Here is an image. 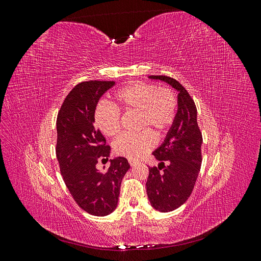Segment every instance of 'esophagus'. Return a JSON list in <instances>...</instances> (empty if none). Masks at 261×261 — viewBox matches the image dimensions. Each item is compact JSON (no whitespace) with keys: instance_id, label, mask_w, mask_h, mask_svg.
Listing matches in <instances>:
<instances>
[{"instance_id":"esophagus-1","label":"esophagus","mask_w":261,"mask_h":261,"mask_svg":"<svg viewBox=\"0 0 261 261\" xmlns=\"http://www.w3.org/2000/svg\"><path fill=\"white\" fill-rule=\"evenodd\" d=\"M128 162H129V164H130V167H136V165L138 164V162H136V161H134V160H129Z\"/></svg>"}]
</instances>
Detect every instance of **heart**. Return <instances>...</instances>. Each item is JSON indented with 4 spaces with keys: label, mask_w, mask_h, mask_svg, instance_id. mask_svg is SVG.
I'll return each instance as SVG.
<instances>
[{
    "label": "heart",
    "mask_w": 261,
    "mask_h": 261,
    "mask_svg": "<svg viewBox=\"0 0 261 261\" xmlns=\"http://www.w3.org/2000/svg\"><path fill=\"white\" fill-rule=\"evenodd\" d=\"M115 103L127 112L139 114V127L153 130L158 135L168 130L176 116L177 100L174 92L153 84L133 83L115 92ZM94 121L103 135L114 137L121 132V114L114 106L100 105ZM155 144L150 132L138 136H122L115 140L114 152L129 160H138Z\"/></svg>",
    "instance_id": "b5f03b06"
}]
</instances>
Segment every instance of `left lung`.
I'll use <instances>...</instances> for the list:
<instances>
[{"mask_svg": "<svg viewBox=\"0 0 261 261\" xmlns=\"http://www.w3.org/2000/svg\"><path fill=\"white\" fill-rule=\"evenodd\" d=\"M148 78L167 83L178 92L175 120L152 152L159 164L149 168L146 183L150 204L160 212H170L185 203L193 192L201 167L202 136L195 102L184 87L168 76Z\"/></svg>", "mask_w": 261, "mask_h": 261, "instance_id": "8db88e82", "label": "left lung"}]
</instances>
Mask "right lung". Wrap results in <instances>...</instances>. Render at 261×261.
I'll list each match as a JSON object with an SVG mask.
<instances>
[{
  "label": "right lung",
  "mask_w": 261,
  "mask_h": 261,
  "mask_svg": "<svg viewBox=\"0 0 261 261\" xmlns=\"http://www.w3.org/2000/svg\"><path fill=\"white\" fill-rule=\"evenodd\" d=\"M114 82L89 81L76 85L61 107L57 120V158L70 195L89 215L105 217L117 207L121 183L130 165L123 156L110 160L107 171L97 169L111 148L94 126L99 99Z\"/></svg>",
  "instance_id": "1"
}]
</instances>
